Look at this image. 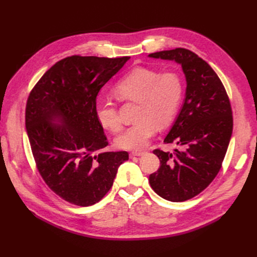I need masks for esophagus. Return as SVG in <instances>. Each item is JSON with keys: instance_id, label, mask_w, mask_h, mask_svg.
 <instances>
[{"instance_id": "esophagus-1", "label": "esophagus", "mask_w": 257, "mask_h": 257, "mask_svg": "<svg viewBox=\"0 0 257 257\" xmlns=\"http://www.w3.org/2000/svg\"><path fill=\"white\" fill-rule=\"evenodd\" d=\"M144 152L142 151H135V152H131L130 153V158H134V157H141V155H143Z\"/></svg>"}]
</instances>
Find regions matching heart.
Wrapping results in <instances>:
<instances>
[{
  "instance_id": "heart-1",
  "label": "heart",
  "mask_w": 257,
  "mask_h": 257,
  "mask_svg": "<svg viewBox=\"0 0 257 257\" xmlns=\"http://www.w3.org/2000/svg\"><path fill=\"white\" fill-rule=\"evenodd\" d=\"M183 81L175 73H164L149 67H135L118 80L113 94L119 102L138 103L136 123L115 139L120 149L143 150L154 135L157 126L164 128L173 122L183 97ZM96 118L104 128L118 133L122 121L110 100L98 102Z\"/></svg>"
}]
</instances>
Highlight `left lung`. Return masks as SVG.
<instances>
[{
    "label": "left lung",
    "instance_id": "obj_1",
    "mask_svg": "<svg viewBox=\"0 0 257 257\" xmlns=\"http://www.w3.org/2000/svg\"><path fill=\"white\" fill-rule=\"evenodd\" d=\"M149 57L176 61L186 78L184 104L164 139L180 149L153 150L161 166L149 176L159 196L179 203L198 195L220 172L232 133L231 106L219 76L196 53L176 48Z\"/></svg>",
    "mask_w": 257,
    "mask_h": 257
}]
</instances>
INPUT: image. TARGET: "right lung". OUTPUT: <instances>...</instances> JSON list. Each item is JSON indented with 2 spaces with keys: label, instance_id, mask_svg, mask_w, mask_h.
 <instances>
[{
  "label": "right lung",
  "instance_id": "obj_1",
  "mask_svg": "<svg viewBox=\"0 0 257 257\" xmlns=\"http://www.w3.org/2000/svg\"><path fill=\"white\" fill-rule=\"evenodd\" d=\"M127 60L62 59L28 97L26 128L38 173L53 193L76 206L98 203L128 160L126 151L99 153L108 141L95 113L99 90Z\"/></svg>",
  "mask_w": 257,
  "mask_h": 257
}]
</instances>
